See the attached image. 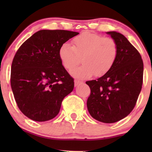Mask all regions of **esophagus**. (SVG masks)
<instances>
[{
  "instance_id": "34e87169",
  "label": "esophagus",
  "mask_w": 152,
  "mask_h": 152,
  "mask_svg": "<svg viewBox=\"0 0 152 152\" xmlns=\"http://www.w3.org/2000/svg\"><path fill=\"white\" fill-rule=\"evenodd\" d=\"M83 83V81H80V80H78V79H75L74 80V83H75V86H77L78 85L81 84V83Z\"/></svg>"
}]
</instances>
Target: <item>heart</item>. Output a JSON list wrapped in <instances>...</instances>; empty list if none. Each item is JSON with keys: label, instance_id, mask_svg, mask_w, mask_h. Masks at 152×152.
<instances>
[{"label": "heart", "instance_id": "obj_1", "mask_svg": "<svg viewBox=\"0 0 152 152\" xmlns=\"http://www.w3.org/2000/svg\"><path fill=\"white\" fill-rule=\"evenodd\" d=\"M117 56L118 46L114 38L91 32H83L75 37L72 47L65 43L59 50V56L67 70H73L81 60L83 65L72 71L74 76L81 78L107 74Z\"/></svg>", "mask_w": 152, "mask_h": 152}]
</instances>
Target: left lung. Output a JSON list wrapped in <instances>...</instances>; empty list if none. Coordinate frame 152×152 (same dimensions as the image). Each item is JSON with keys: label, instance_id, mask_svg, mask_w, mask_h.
Wrapping results in <instances>:
<instances>
[{"label": "left lung", "instance_id": "obj_1", "mask_svg": "<svg viewBox=\"0 0 152 152\" xmlns=\"http://www.w3.org/2000/svg\"><path fill=\"white\" fill-rule=\"evenodd\" d=\"M108 34L116 41L118 56L107 74L86 83L91 89L87 108L97 121L111 124L128 116L137 104L142 90L144 64L140 53L124 35Z\"/></svg>", "mask_w": 152, "mask_h": 152}]
</instances>
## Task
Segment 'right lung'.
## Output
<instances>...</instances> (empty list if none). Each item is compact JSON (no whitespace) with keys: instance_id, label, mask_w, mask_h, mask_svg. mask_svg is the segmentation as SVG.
I'll return each mask as SVG.
<instances>
[{"instance_id":"obj_1","label":"right lung","mask_w":152,"mask_h":152,"mask_svg":"<svg viewBox=\"0 0 152 152\" xmlns=\"http://www.w3.org/2000/svg\"><path fill=\"white\" fill-rule=\"evenodd\" d=\"M79 33L41 30L28 38L15 54L10 86L17 106L36 121L52 119L64 97L74 89V80L62 65L61 46Z\"/></svg>"}]
</instances>
